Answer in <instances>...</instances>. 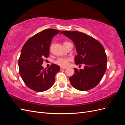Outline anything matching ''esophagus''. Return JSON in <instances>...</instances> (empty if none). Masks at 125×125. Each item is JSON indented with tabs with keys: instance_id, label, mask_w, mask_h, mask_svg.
Wrapping results in <instances>:
<instances>
[{
	"instance_id": "34e87169",
	"label": "esophagus",
	"mask_w": 125,
	"mask_h": 125,
	"mask_svg": "<svg viewBox=\"0 0 125 125\" xmlns=\"http://www.w3.org/2000/svg\"><path fill=\"white\" fill-rule=\"evenodd\" d=\"M67 68L66 67H60V70H63V69H66Z\"/></svg>"
}]
</instances>
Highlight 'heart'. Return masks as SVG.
I'll return each mask as SVG.
<instances>
[{"instance_id": "1", "label": "heart", "mask_w": 125, "mask_h": 125, "mask_svg": "<svg viewBox=\"0 0 125 125\" xmlns=\"http://www.w3.org/2000/svg\"><path fill=\"white\" fill-rule=\"evenodd\" d=\"M67 43V42H66L64 43ZM70 58L65 57V58H59L57 59L55 62V63L57 65H58L62 67H67L68 65L69 62H70Z\"/></svg>"}]
</instances>
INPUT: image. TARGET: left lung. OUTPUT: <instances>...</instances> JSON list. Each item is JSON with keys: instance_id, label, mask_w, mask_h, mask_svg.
Listing matches in <instances>:
<instances>
[{"instance_id": "8db88e82", "label": "left lung", "mask_w": 125, "mask_h": 125, "mask_svg": "<svg viewBox=\"0 0 125 125\" xmlns=\"http://www.w3.org/2000/svg\"><path fill=\"white\" fill-rule=\"evenodd\" d=\"M73 42L78 55L75 56L76 65L83 63V69L74 68V74L69 81L73 88L88 91L95 87L102 80L106 70L107 56L102 45L97 40L78 31L60 32Z\"/></svg>"}]
</instances>
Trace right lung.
<instances>
[{
    "mask_svg": "<svg viewBox=\"0 0 125 125\" xmlns=\"http://www.w3.org/2000/svg\"><path fill=\"white\" fill-rule=\"evenodd\" d=\"M60 31L47 29L30 38L23 45L19 59V73L29 88L43 92L52 86L59 66L52 63L48 69L42 66L45 58L50 55V46L53 37Z\"/></svg>",
    "mask_w": 125,
    "mask_h": 125,
    "instance_id": "obj_1",
    "label": "right lung"
}]
</instances>
